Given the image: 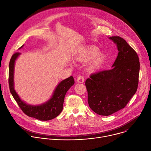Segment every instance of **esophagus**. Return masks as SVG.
Instances as JSON below:
<instances>
[{"mask_svg": "<svg viewBox=\"0 0 151 151\" xmlns=\"http://www.w3.org/2000/svg\"><path fill=\"white\" fill-rule=\"evenodd\" d=\"M77 82L78 83H83L84 82V78L82 76H79L76 79Z\"/></svg>", "mask_w": 151, "mask_h": 151, "instance_id": "esophagus-1", "label": "esophagus"}]
</instances>
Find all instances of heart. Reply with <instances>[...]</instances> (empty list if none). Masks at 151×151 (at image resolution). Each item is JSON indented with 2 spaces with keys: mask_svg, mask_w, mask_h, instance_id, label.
<instances>
[{
  "mask_svg": "<svg viewBox=\"0 0 151 151\" xmlns=\"http://www.w3.org/2000/svg\"><path fill=\"white\" fill-rule=\"evenodd\" d=\"M97 47L90 45L81 49L76 55L77 60L81 63L88 61L87 64V70L89 73L97 72L102 67L104 62L105 55L101 52H97Z\"/></svg>",
  "mask_w": 151,
  "mask_h": 151,
  "instance_id": "heart-1",
  "label": "heart"
}]
</instances>
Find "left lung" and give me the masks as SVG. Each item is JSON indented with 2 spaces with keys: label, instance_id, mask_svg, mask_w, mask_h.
Masks as SVG:
<instances>
[{
  "label": "left lung",
  "instance_id": "obj_1",
  "mask_svg": "<svg viewBox=\"0 0 151 151\" xmlns=\"http://www.w3.org/2000/svg\"><path fill=\"white\" fill-rule=\"evenodd\" d=\"M109 38L118 50L112 69L92 74L85 81L90 107L103 116L124 108L137 90L140 70L139 57L127 42L119 36Z\"/></svg>",
  "mask_w": 151,
  "mask_h": 151
}]
</instances>
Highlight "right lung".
I'll use <instances>...</instances> for the list:
<instances>
[{"mask_svg": "<svg viewBox=\"0 0 151 151\" xmlns=\"http://www.w3.org/2000/svg\"><path fill=\"white\" fill-rule=\"evenodd\" d=\"M22 45L19 49L23 48ZM19 52L14 54L11 58L9 65V85L11 93L23 112L30 117L40 121H48L57 117L63 108L64 99L67 91L75 83L73 76L61 81L55 88L52 97L47 102L40 105L27 104L20 99L14 89V66L15 63Z\"/></svg>", "mask_w": 151, "mask_h": 151, "instance_id": "right-lung-1", "label": "right lung"}]
</instances>
